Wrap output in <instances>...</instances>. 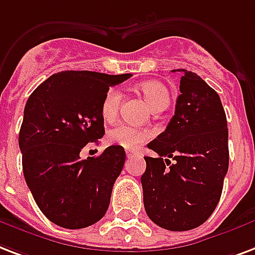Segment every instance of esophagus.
Returning <instances> with one entry per match:
<instances>
[{
	"label": "esophagus",
	"instance_id": "34e87169",
	"mask_svg": "<svg viewBox=\"0 0 255 255\" xmlns=\"http://www.w3.org/2000/svg\"><path fill=\"white\" fill-rule=\"evenodd\" d=\"M126 155H127L128 159H131V158H133V156H136V152H133V151H127V153H126Z\"/></svg>",
	"mask_w": 255,
	"mask_h": 255
}]
</instances>
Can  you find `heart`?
Returning a JSON list of instances; mask_svg holds the SVG:
<instances>
[{
  "label": "heart",
  "instance_id": "heart-1",
  "mask_svg": "<svg viewBox=\"0 0 255 255\" xmlns=\"http://www.w3.org/2000/svg\"><path fill=\"white\" fill-rule=\"evenodd\" d=\"M137 88L155 112L163 111L170 104V92L160 81H144L137 85ZM122 99L123 95L120 89L111 88L110 91H107L102 102V116L106 122H112L118 116ZM151 135L152 133L148 129L119 124L107 133V141L124 149H136L148 140Z\"/></svg>",
  "mask_w": 255,
  "mask_h": 255
}]
</instances>
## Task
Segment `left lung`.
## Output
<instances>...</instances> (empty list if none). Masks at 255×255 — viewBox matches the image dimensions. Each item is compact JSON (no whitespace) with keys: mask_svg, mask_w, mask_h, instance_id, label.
Listing matches in <instances>:
<instances>
[{"mask_svg":"<svg viewBox=\"0 0 255 255\" xmlns=\"http://www.w3.org/2000/svg\"><path fill=\"white\" fill-rule=\"evenodd\" d=\"M176 71L183 76L175 115L148 143L158 158H144L141 187L153 223L186 231L205 223L218 205L229 168V131L218 93L197 73Z\"/></svg>","mask_w":255,"mask_h":255,"instance_id":"8db88e82","label":"left lung"}]
</instances>
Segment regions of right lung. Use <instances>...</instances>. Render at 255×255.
<instances>
[{"label": "right lung", "instance_id": "1", "mask_svg": "<svg viewBox=\"0 0 255 255\" xmlns=\"http://www.w3.org/2000/svg\"><path fill=\"white\" fill-rule=\"evenodd\" d=\"M131 73H54L29 96L18 135L22 171L38 209L65 229L88 227L108 210L126 151L110 145L97 158L81 149L104 135L102 102L110 87Z\"/></svg>", "mask_w": 255, "mask_h": 255}]
</instances>
